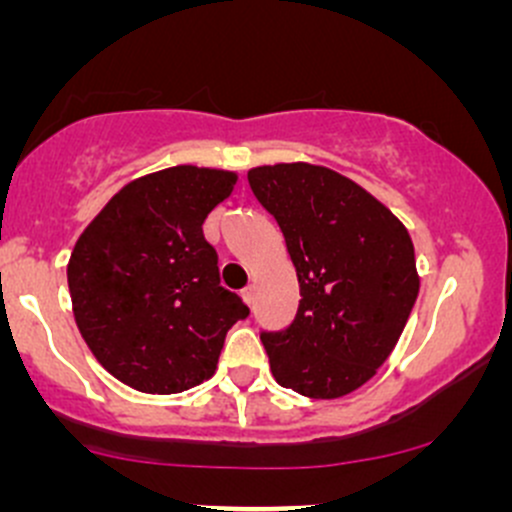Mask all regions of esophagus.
<instances>
[{"instance_id":"1","label":"esophagus","mask_w":512,"mask_h":512,"mask_svg":"<svg viewBox=\"0 0 512 512\" xmlns=\"http://www.w3.org/2000/svg\"><path fill=\"white\" fill-rule=\"evenodd\" d=\"M242 299H245V302L247 304H250V307H252V304H255V287H245V289H242Z\"/></svg>"}]
</instances>
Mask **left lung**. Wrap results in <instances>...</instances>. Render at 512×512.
<instances>
[{
  "mask_svg": "<svg viewBox=\"0 0 512 512\" xmlns=\"http://www.w3.org/2000/svg\"><path fill=\"white\" fill-rule=\"evenodd\" d=\"M247 183L285 235L302 294L285 332L260 334L272 376L307 399L352 394L389 359L414 309L409 230L324 165H257Z\"/></svg>",
  "mask_w": 512,
  "mask_h": 512,
  "instance_id": "8db88e82",
  "label": "left lung"
}]
</instances>
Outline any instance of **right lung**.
I'll return each mask as SVG.
<instances>
[{"label":"right lung","mask_w":512,"mask_h":512,"mask_svg":"<svg viewBox=\"0 0 512 512\" xmlns=\"http://www.w3.org/2000/svg\"><path fill=\"white\" fill-rule=\"evenodd\" d=\"M237 173L198 165L123 185L71 252V307L98 364L143 394H180L215 374L227 329L250 309L220 287L203 235Z\"/></svg>","instance_id":"add662e5"}]
</instances>
